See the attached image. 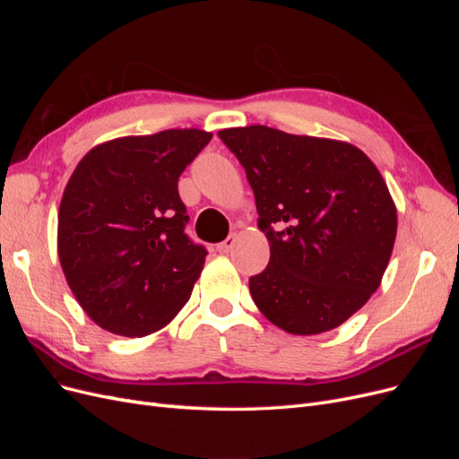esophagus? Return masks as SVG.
Returning <instances> with one entry per match:
<instances>
[{
	"label": "esophagus",
	"mask_w": 459,
	"mask_h": 459,
	"mask_svg": "<svg viewBox=\"0 0 459 459\" xmlns=\"http://www.w3.org/2000/svg\"><path fill=\"white\" fill-rule=\"evenodd\" d=\"M235 241H238V235H235V233H230L224 241L216 245L218 253H230L231 248H233V245H235Z\"/></svg>",
	"instance_id": "1"
}]
</instances>
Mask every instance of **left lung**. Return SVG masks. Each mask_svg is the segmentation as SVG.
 Segmentation results:
<instances>
[{
    "label": "left lung",
    "instance_id": "1",
    "mask_svg": "<svg viewBox=\"0 0 459 459\" xmlns=\"http://www.w3.org/2000/svg\"><path fill=\"white\" fill-rule=\"evenodd\" d=\"M255 191L270 262L248 280L258 310L290 335L344 324L381 285L396 206L364 151L275 128L218 132Z\"/></svg>",
    "mask_w": 459,
    "mask_h": 459
}]
</instances>
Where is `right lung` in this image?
I'll return each instance as SVG.
<instances>
[{
    "mask_svg": "<svg viewBox=\"0 0 459 459\" xmlns=\"http://www.w3.org/2000/svg\"><path fill=\"white\" fill-rule=\"evenodd\" d=\"M212 140L197 128L126 135L78 162L59 206L61 268L90 319L122 337H145L186 307L204 247L184 228L178 179Z\"/></svg>",
    "mask_w": 459,
    "mask_h": 459,
    "instance_id": "obj_1",
    "label": "right lung"
}]
</instances>
